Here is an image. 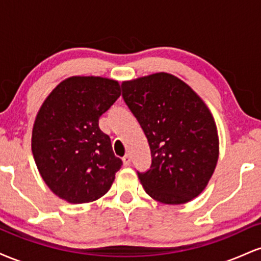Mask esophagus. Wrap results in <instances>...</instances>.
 <instances>
[{
  "label": "esophagus",
  "mask_w": 261,
  "mask_h": 261,
  "mask_svg": "<svg viewBox=\"0 0 261 261\" xmlns=\"http://www.w3.org/2000/svg\"><path fill=\"white\" fill-rule=\"evenodd\" d=\"M122 162H124V166H130L131 163V155L130 154H125L124 157H122Z\"/></svg>",
  "instance_id": "obj_1"
}]
</instances>
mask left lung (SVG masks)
Masks as SVG:
<instances>
[{"instance_id":"obj_1","label":"left lung","mask_w":261,"mask_h":261,"mask_svg":"<svg viewBox=\"0 0 261 261\" xmlns=\"http://www.w3.org/2000/svg\"><path fill=\"white\" fill-rule=\"evenodd\" d=\"M121 88L151 148V168L137 172L146 193L167 205L195 199L207 187L220 153L207 106L184 81L166 72L125 81Z\"/></svg>"}]
</instances>
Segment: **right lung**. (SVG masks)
<instances>
[{"label": "right lung", "instance_id": "add662e5", "mask_svg": "<svg viewBox=\"0 0 261 261\" xmlns=\"http://www.w3.org/2000/svg\"><path fill=\"white\" fill-rule=\"evenodd\" d=\"M118 81L72 76L41 104L32 134V152L50 190L70 203L106 195L122 161L113 152L99 118L120 97Z\"/></svg>", "mask_w": 261, "mask_h": 261}]
</instances>
